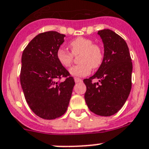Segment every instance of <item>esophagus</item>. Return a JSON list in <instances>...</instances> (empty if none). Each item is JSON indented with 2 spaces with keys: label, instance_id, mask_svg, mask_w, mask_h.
I'll return each mask as SVG.
<instances>
[{
  "label": "esophagus",
  "instance_id": "1",
  "mask_svg": "<svg viewBox=\"0 0 149 149\" xmlns=\"http://www.w3.org/2000/svg\"><path fill=\"white\" fill-rule=\"evenodd\" d=\"M74 82L75 83H80V82H82V80L80 78H78V77H74Z\"/></svg>",
  "mask_w": 149,
  "mask_h": 149
}]
</instances>
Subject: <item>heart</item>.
<instances>
[{
	"mask_svg": "<svg viewBox=\"0 0 149 149\" xmlns=\"http://www.w3.org/2000/svg\"><path fill=\"white\" fill-rule=\"evenodd\" d=\"M71 52L59 49L56 56L58 62L65 68L69 67L74 61V56H79L80 64L74 65L69 69V73L74 77H84L91 72V69H96L101 65L103 61V52L100 46L95 44L91 39L79 37L69 43Z\"/></svg>",
	"mask_w": 149,
	"mask_h": 149,
	"instance_id": "b5f03b06",
	"label": "heart"
}]
</instances>
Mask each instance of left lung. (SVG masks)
I'll use <instances>...</instances> for the list:
<instances>
[{
	"label": "left lung",
	"mask_w": 149,
	"mask_h": 149,
	"mask_svg": "<svg viewBox=\"0 0 149 149\" xmlns=\"http://www.w3.org/2000/svg\"><path fill=\"white\" fill-rule=\"evenodd\" d=\"M97 34L104 45V57L96 73L84 80V97L91 112L108 117L119 111L130 94L132 62L127 43L120 35L110 29ZM94 79L99 82L94 83Z\"/></svg>",
	"instance_id": "1"
}]
</instances>
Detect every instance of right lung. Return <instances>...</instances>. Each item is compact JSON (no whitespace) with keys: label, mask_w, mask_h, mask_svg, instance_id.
Returning a JSON list of instances; mask_svg holds the SVG:
<instances>
[{"label":"right lung","mask_w":149,"mask_h":149,"mask_svg":"<svg viewBox=\"0 0 149 149\" xmlns=\"http://www.w3.org/2000/svg\"><path fill=\"white\" fill-rule=\"evenodd\" d=\"M64 37L54 31L39 34L22 54L20 80L24 97L32 111L45 120L65 114L75 84L56 56ZM62 77L65 80L60 81Z\"/></svg>","instance_id":"1"}]
</instances>
